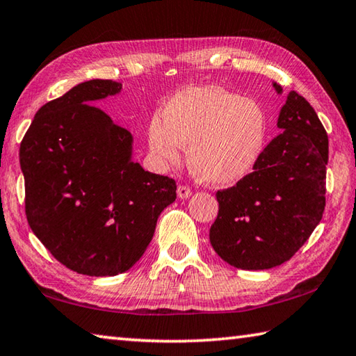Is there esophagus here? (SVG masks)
Listing matches in <instances>:
<instances>
[{
	"label": "esophagus",
	"instance_id": "esophagus-1",
	"mask_svg": "<svg viewBox=\"0 0 356 356\" xmlns=\"http://www.w3.org/2000/svg\"><path fill=\"white\" fill-rule=\"evenodd\" d=\"M177 196L180 200H185V197L191 196V188L188 185H179L177 186Z\"/></svg>",
	"mask_w": 356,
	"mask_h": 356
}]
</instances>
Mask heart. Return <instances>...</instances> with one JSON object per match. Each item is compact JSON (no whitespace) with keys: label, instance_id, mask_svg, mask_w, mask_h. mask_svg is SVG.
Wrapping results in <instances>:
<instances>
[{"label":"heart","instance_id":"obj_1","mask_svg":"<svg viewBox=\"0 0 356 356\" xmlns=\"http://www.w3.org/2000/svg\"><path fill=\"white\" fill-rule=\"evenodd\" d=\"M149 147L156 159L176 163L188 147L191 171L202 182L226 186L254 170L267 138V118L254 100L213 86L190 88L163 108V122L149 125Z\"/></svg>","mask_w":356,"mask_h":356}]
</instances>
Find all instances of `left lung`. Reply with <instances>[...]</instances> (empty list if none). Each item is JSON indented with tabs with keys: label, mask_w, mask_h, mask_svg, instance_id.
Listing matches in <instances>:
<instances>
[{
	"label": "left lung",
	"mask_w": 356,
	"mask_h": 356,
	"mask_svg": "<svg viewBox=\"0 0 356 356\" xmlns=\"http://www.w3.org/2000/svg\"><path fill=\"white\" fill-rule=\"evenodd\" d=\"M281 94L280 84H273ZM278 129L252 172L216 191L209 237L222 261L267 270L289 261L321 222L327 195L328 135L308 100L291 91Z\"/></svg>",
	"instance_id": "obj_1"
}]
</instances>
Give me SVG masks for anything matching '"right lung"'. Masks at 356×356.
<instances>
[{"mask_svg":"<svg viewBox=\"0 0 356 356\" xmlns=\"http://www.w3.org/2000/svg\"><path fill=\"white\" fill-rule=\"evenodd\" d=\"M120 89L76 84L35 113L20 144L29 227L56 261L88 276L134 267L176 201V180L131 161V134L94 105Z\"/></svg>","mask_w":356,"mask_h":356,"instance_id":"right-lung-1","label":"right lung"}]
</instances>
